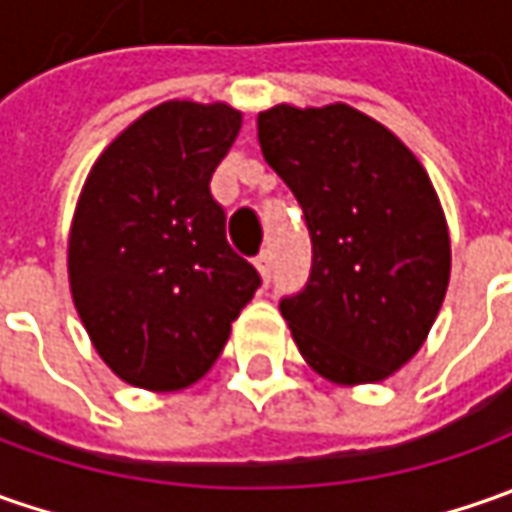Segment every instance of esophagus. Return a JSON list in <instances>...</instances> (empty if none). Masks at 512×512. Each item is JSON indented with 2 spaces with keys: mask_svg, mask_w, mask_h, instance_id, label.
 Segmentation results:
<instances>
[{
  "mask_svg": "<svg viewBox=\"0 0 512 512\" xmlns=\"http://www.w3.org/2000/svg\"><path fill=\"white\" fill-rule=\"evenodd\" d=\"M256 267H259L262 279L270 282V276H273V253H270V250H262V253L256 256Z\"/></svg>",
  "mask_w": 512,
  "mask_h": 512,
  "instance_id": "obj_1",
  "label": "esophagus"
}]
</instances>
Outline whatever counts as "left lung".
I'll return each instance as SVG.
<instances>
[{
    "instance_id": "left-lung-1",
    "label": "left lung",
    "mask_w": 512,
    "mask_h": 512,
    "mask_svg": "<svg viewBox=\"0 0 512 512\" xmlns=\"http://www.w3.org/2000/svg\"><path fill=\"white\" fill-rule=\"evenodd\" d=\"M259 145L305 213L310 276L279 302L302 356L342 384L382 382L442 307L450 239L419 159L347 105L259 113Z\"/></svg>"
}]
</instances>
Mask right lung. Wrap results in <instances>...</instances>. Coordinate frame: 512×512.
Wrapping results in <instances>:
<instances>
[{
    "label": "right lung",
    "instance_id": "obj_1",
    "mask_svg": "<svg viewBox=\"0 0 512 512\" xmlns=\"http://www.w3.org/2000/svg\"><path fill=\"white\" fill-rule=\"evenodd\" d=\"M242 113L165 102L113 139L70 227L73 305L93 347L128 384L182 390L219 359L262 285L225 236L210 179Z\"/></svg>",
    "mask_w": 512,
    "mask_h": 512
}]
</instances>
